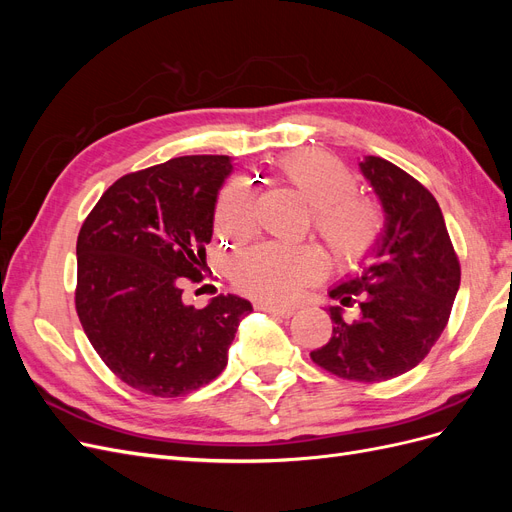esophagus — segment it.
I'll list each match as a JSON object with an SVG mask.
<instances>
[{"label": "esophagus", "mask_w": 512, "mask_h": 512, "mask_svg": "<svg viewBox=\"0 0 512 512\" xmlns=\"http://www.w3.org/2000/svg\"><path fill=\"white\" fill-rule=\"evenodd\" d=\"M260 309H265V312L273 314V316H280V318H290L294 314V307L288 305H273V303H262Z\"/></svg>", "instance_id": "esophagus-1"}]
</instances>
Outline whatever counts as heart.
I'll return each instance as SVG.
<instances>
[{"instance_id":"b5f03b06","label":"heart","mask_w":512,"mask_h":512,"mask_svg":"<svg viewBox=\"0 0 512 512\" xmlns=\"http://www.w3.org/2000/svg\"><path fill=\"white\" fill-rule=\"evenodd\" d=\"M284 177L312 203L314 228L342 265H361L382 243L386 220L374 200L356 196L348 170L318 151H299L282 164ZM252 203L237 185H230L220 203L224 230L250 224ZM322 271V258L307 247L260 245L241 260L239 284L265 297L284 299Z\"/></svg>"}]
</instances>
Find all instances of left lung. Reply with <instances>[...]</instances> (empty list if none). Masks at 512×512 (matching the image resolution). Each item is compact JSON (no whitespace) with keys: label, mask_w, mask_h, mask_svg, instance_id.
Returning <instances> with one entry per match:
<instances>
[{"label":"left lung","mask_w":512,"mask_h":512,"mask_svg":"<svg viewBox=\"0 0 512 512\" xmlns=\"http://www.w3.org/2000/svg\"><path fill=\"white\" fill-rule=\"evenodd\" d=\"M361 173L378 194L386 228L376 262L329 294L333 335L312 361L337 378L382 382L406 374L438 342L459 290L461 267L438 200L406 170L376 156Z\"/></svg>","instance_id":"obj_1"}]
</instances>
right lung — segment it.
<instances>
[{
    "mask_svg": "<svg viewBox=\"0 0 512 512\" xmlns=\"http://www.w3.org/2000/svg\"><path fill=\"white\" fill-rule=\"evenodd\" d=\"M228 156H183L123 175L87 215L76 241V314L113 374L153 397L218 378L252 303L220 294L203 309L183 286L203 282Z\"/></svg>",
    "mask_w": 512,
    "mask_h": 512,
    "instance_id": "obj_1",
    "label": "right lung"
}]
</instances>
